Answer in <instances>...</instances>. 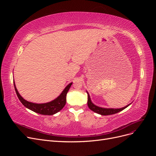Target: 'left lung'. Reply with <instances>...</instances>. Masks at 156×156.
<instances>
[{
    "label": "left lung",
    "mask_w": 156,
    "mask_h": 156,
    "mask_svg": "<svg viewBox=\"0 0 156 156\" xmlns=\"http://www.w3.org/2000/svg\"><path fill=\"white\" fill-rule=\"evenodd\" d=\"M87 93L88 94V106L90 108V109H91L92 111L95 112L98 114H100L101 115H113V114H116L117 112H119L122 111V110L125 109L126 108H127L129 105H131V103H129V105H127L122 108H103L101 107H98L96 105H94V103L92 102L90 97V95L88 92L87 91Z\"/></svg>",
    "instance_id": "1"
}]
</instances>
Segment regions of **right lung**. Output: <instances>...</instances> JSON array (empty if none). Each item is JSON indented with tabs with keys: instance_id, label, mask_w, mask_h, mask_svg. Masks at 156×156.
<instances>
[{
	"instance_id": "right-lung-1",
	"label": "right lung",
	"mask_w": 156,
	"mask_h": 156,
	"mask_svg": "<svg viewBox=\"0 0 156 156\" xmlns=\"http://www.w3.org/2000/svg\"><path fill=\"white\" fill-rule=\"evenodd\" d=\"M13 84L19 100H20L22 104L25 107L36 113H38V114L44 115H53L60 111L66 105V94L71 86H72V83L68 84L63 90L62 93L57 98H55L54 100L45 103H35L25 100L17 91L14 81Z\"/></svg>"
}]
</instances>
